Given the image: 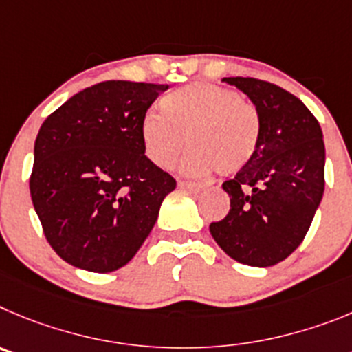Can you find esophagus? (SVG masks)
Returning a JSON list of instances; mask_svg holds the SVG:
<instances>
[{"label": "esophagus", "mask_w": 352, "mask_h": 352, "mask_svg": "<svg viewBox=\"0 0 352 352\" xmlns=\"http://www.w3.org/2000/svg\"><path fill=\"white\" fill-rule=\"evenodd\" d=\"M179 188L180 189H188V191L199 192V191H204L205 186H204V184H198V182H188V180H180Z\"/></svg>", "instance_id": "esophagus-1"}]
</instances>
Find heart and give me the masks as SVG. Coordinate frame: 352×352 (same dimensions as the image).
Returning <instances> with one entry per match:
<instances>
[{"label": "heart", "mask_w": 352, "mask_h": 352, "mask_svg": "<svg viewBox=\"0 0 352 352\" xmlns=\"http://www.w3.org/2000/svg\"><path fill=\"white\" fill-rule=\"evenodd\" d=\"M163 112H147L140 135L145 154L154 164L168 168L186 142L191 144L182 160L184 173L207 177L221 170L245 168L259 145V116L254 105L236 91L210 82H195L164 96Z\"/></svg>", "instance_id": "b5f03b06"}]
</instances>
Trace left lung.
<instances>
[{
  "label": "left lung",
  "instance_id": "1",
  "mask_svg": "<svg viewBox=\"0 0 352 352\" xmlns=\"http://www.w3.org/2000/svg\"><path fill=\"white\" fill-rule=\"evenodd\" d=\"M259 116L254 157L223 189L230 212L210 224L217 245L249 267H274L305 239L324 192V142L310 110L270 82L226 77Z\"/></svg>",
  "mask_w": 352,
  "mask_h": 352
}]
</instances>
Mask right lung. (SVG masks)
<instances>
[{"instance_id": "right-lung-1", "label": "right lung", "mask_w": 352, "mask_h": 352, "mask_svg": "<svg viewBox=\"0 0 352 352\" xmlns=\"http://www.w3.org/2000/svg\"><path fill=\"white\" fill-rule=\"evenodd\" d=\"M166 89L100 82L66 100L38 131L31 199L47 240L69 265L119 270L153 231L177 182L145 156L140 124Z\"/></svg>"}]
</instances>
